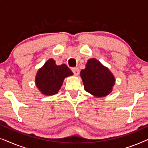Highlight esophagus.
<instances>
[{"instance_id":"esophagus-1","label":"esophagus","mask_w":148,"mask_h":148,"mask_svg":"<svg viewBox=\"0 0 148 148\" xmlns=\"http://www.w3.org/2000/svg\"><path fill=\"white\" fill-rule=\"evenodd\" d=\"M72 71L74 73V75H78L79 74V69L77 67L72 69Z\"/></svg>"}]
</instances>
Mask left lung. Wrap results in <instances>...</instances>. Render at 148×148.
Here are the masks:
<instances>
[{"mask_svg": "<svg viewBox=\"0 0 148 148\" xmlns=\"http://www.w3.org/2000/svg\"><path fill=\"white\" fill-rule=\"evenodd\" d=\"M81 77L86 92L97 97L106 96L112 92L115 78L110 70L96 58H90L86 68L81 71Z\"/></svg>", "mask_w": 148, "mask_h": 148, "instance_id": "8db88e82", "label": "left lung"}]
</instances>
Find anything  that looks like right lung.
<instances>
[{"label":"right lung","instance_id":"1","mask_svg":"<svg viewBox=\"0 0 148 148\" xmlns=\"http://www.w3.org/2000/svg\"><path fill=\"white\" fill-rule=\"evenodd\" d=\"M73 75V72L66 64L56 65L55 60L50 58L38 71L36 85L42 94L52 96L57 94L64 78Z\"/></svg>","mask_w":148,"mask_h":148}]
</instances>
